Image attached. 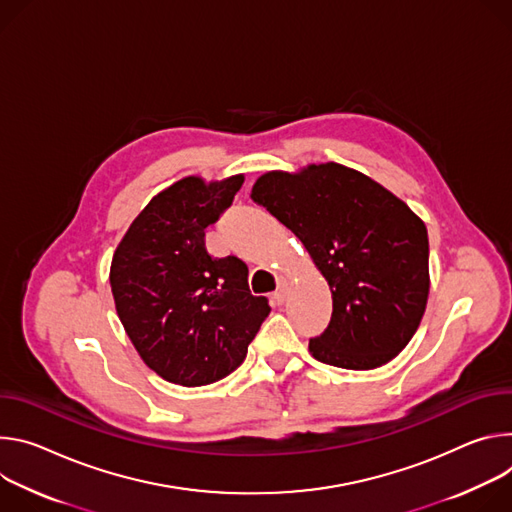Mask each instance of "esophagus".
I'll list each match as a JSON object with an SVG mask.
<instances>
[{
  "mask_svg": "<svg viewBox=\"0 0 512 512\" xmlns=\"http://www.w3.org/2000/svg\"><path fill=\"white\" fill-rule=\"evenodd\" d=\"M287 293H289V282H287V278H278V287H276V291H274V295H272L274 303H278V305L285 303V301H287Z\"/></svg>",
  "mask_w": 512,
  "mask_h": 512,
  "instance_id": "1",
  "label": "esophagus"
}]
</instances>
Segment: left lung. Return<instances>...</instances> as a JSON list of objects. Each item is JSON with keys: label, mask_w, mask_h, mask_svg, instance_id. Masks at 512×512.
Returning <instances> with one entry per match:
<instances>
[{"label": "left lung", "mask_w": 512, "mask_h": 512, "mask_svg": "<svg viewBox=\"0 0 512 512\" xmlns=\"http://www.w3.org/2000/svg\"><path fill=\"white\" fill-rule=\"evenodd\" d=\"M250 197L303 242L329 285L331 321L309 342L311 356L346 370H374L399 356L429 299L423 219L368 175L337 162L268 170Z\"/></svg>", "instance_id": "8db88e82"}]
</instances>
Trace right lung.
I'll return each instance as SVG.
<instances>
[{"mask_svg":"<svg viewBox=\"0 0 512 512\" xmlns=\"http://www.w3.org/2000/svg\"><path fill=\"white\" fill-rule=\"evenodd\" d=\"M244 175H199L156 193L113 252L109 285L144 364L181 386H205L246 358L270 307L248 287V266L213 258L205 227L230 207Z\"/></svg>","mask_w":512,"mask_h":512,"instance_id":"right-lung-1","label":"right lung"}]
</instances>
